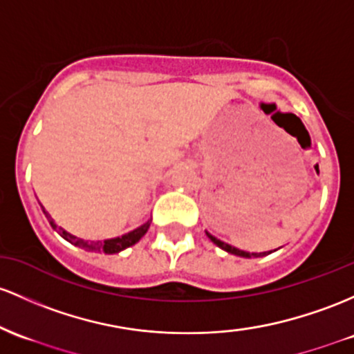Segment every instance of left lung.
<instances>
[{
  "mask_svg": "<svg viewBox=\"0 0 354 354\" xmlns=\"http://www.w3.org/2000/svg\"><path fill=\"white\" fill-rule=\"evenodd\" d=\"M207 235H208V239L212 240L213 243H215V245H218L220 248H223L225 252H228V254H235V255H239V257H245V259H252V257H262V255H266L267 252H262V254H250V252H245V250H240V248H235V247H232V245H228V243H225V242H221V240H218V239H215V236H213L212 234H208L207 232Z\"/></svg>",
  "mask_w": 354,
  "mask_h": 354,
  "instance_id": "left-lung-1",
  "label": "left lung"
}]
</instances>
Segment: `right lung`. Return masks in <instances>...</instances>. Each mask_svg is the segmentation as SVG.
Returning a JSON list of instances; mask_svg holds the SVG:
<instances>
[{
    "label": "right lung",
    "instance_id": "1",
    "mask_svg": "<svg viewBox=\"0 0 354 354\" xmlns=\"http://www.w3.org/2000/svg\"><path fill=\"white\" fill-rule=\"evenodd\" d=\"M48 221H50V225H52V227L57 230L55 221H53V218L50 215H48ZM149 225L151 223H149V221H147V223L141 225V227L136 228V230H133V232H129V234H126V235H122V236H118V239L104 240V242H85V240L77 239V236H73L72 234H68V232H65L62 227H58V234L64 236L65 240H68L70 243H73V245L84 248V250H88V252H104V254H118V252L124 250V248L134 245L136 242H139V240H141V236L147 232Z\"/></svg>",
    "mask_w": 354,
    "mask_h": 354
}]
</instances>
